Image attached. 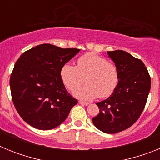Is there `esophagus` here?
<instances>
[{
  "instance_id": "obj_1",
  "label": "esophagus",
  "mask_w": 160,
  "mask_h": 160,
  "mask_svg": "<svg viewBox=\"0 0 160 160\" xmlns=\"http://www.w3.org/2000/svg\"><path fill=\"white\" fill-rule=\"evenodd\" d=\"M79 103L82 106H88L89 104H90L88 102H82V101H79Z\"/></svg>"
}]
</instances>
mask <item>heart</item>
<instances>
[{"mask_svg": "<svg viewBox=\"0 0 160 160\" xmlns=\"http://www.w3.org/2000/svg\"><path fill=\"white\" fill-rule=\"evenodd\" d=\"M61 78L69 90H74L84 81L88 83L78 88L73 94L83 100L107 98L116 88L118 74L116 66L94 53L82 55L77 60V67L66 63L61 69Z\"/></svg>", "mask_w": 160, "mask_h": 160, "instance_id": "obj_1", "label": "heart"}]
</instances>
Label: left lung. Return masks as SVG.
Wrapping results in <instances>:
<instances>
[{
    "label": "left lung",
    "mask_w": 160,
    "mask_h": 160,
    "mask_svg": "<svg viewBox=\"0 0 160 160\" xmlns=\"http://www.w3.org/2000/svg\"><path fill=\"white\" fill-rule=\"evenodd\" d=\"M118 70L116 88L107 99L96 103L99 114L92 118L98 130L114 134L135 123L143 111L151 89V78L142 61L123 50L107 51Z\"/></svg>",
    "instance_id": "8db88e82"
}]
</instances>
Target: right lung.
<instances>
[{"instance_id": "obj_1", "label": "right lung", "mask_w": 160, "mask_h": 160, "mask_svg": "<svg viewBox=\"0 0 160 160\" xmlns=\"http://www.w3.org/2000/svg\"><path fill=\"white\" fill-rule=\"evenodd\" d=\"M79 51L42 44L17 61L9 82L12 102L20 116L32 128H57L78 103L66 90L60 73Z\"/></svg>"}]
</instances>
